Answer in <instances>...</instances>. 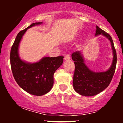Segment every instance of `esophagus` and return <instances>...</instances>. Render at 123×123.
Returning a JSON list of instances; mask_svg holds the SVG:
<instances>
[{"mask_svg":"<svg viewBox=\"0 0 123 123\" xmlns=\"http://www.w3.org/2000/svg\"><path fill=\"white\" fill-rule=\"evenodd\" d=\"M64 59L65 60H69L70 59V55L69 54H66L65 56Z\"/></svg>","mask_w":123,"mask_h":123,"instance_id":"1","label":"esophagus"}]
</instances>
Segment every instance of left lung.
<instances>
[{
  "label": "left lung",
  "instance_id": "obj_1",
  "mask_svg": "<svg viewBox=\"0 0 123 123\" xmlns=\"http://www.w3.org/2000/svg\"><path fill=\"white\" fill-rule=\"evenodd\" d=\"M101 34L111 41L113 53L112 64L107 71L94 72L84 64L83 57L79 51H76L72 54V58L74 61L75 66L73 80V88L76 92L81 95L91 97L102 92L109 85L115 72L117 54L113 42L111 35L97 26L95 35Z\"/></svg>",
  "mask_w": 123,
  "mask_h": 123
}]
</instances>
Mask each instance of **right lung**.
Returning <instances> with one entry per match:
<instances>
[{
  "label": "right lung",
  "mask_w": 123,
  "mask_h": 123,
  "mask_svg": "<svg viewBox=\"0 0 123 123\" xmlns=\"http://www.w3.org/2000/svg\"><path fill=\"white\" fill-rule=\"evenodd\" d=\"M42 22H35L18 33L10 51L11 68L14 79L21 88L32 95L47 94L54 84V74L63 63V56L44 57L34 63L25 62L18 55V46L28 28Z\"/></svg>",
  "instance_id": "1"
}]
</instances>
